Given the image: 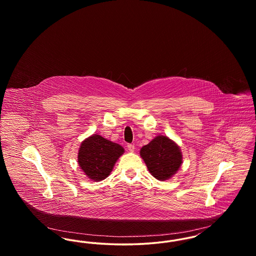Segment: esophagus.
Instances as JSON below:
<instances>
[{"instance_id":"34e87169","label":"esophagus","mask_w":256,"mask_h":256,"mask_svg":"<svg viewBox=\"0 0 256 256\" xmlns=\"http://www.w3.org/2000/svg\"><path fill=\"white\" fill-rule=\"evenodd\" d=\"M128 150L130 152H134V150H135V146L132 145V144H128Z\"/></svg>"}]
</instances>
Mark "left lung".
<instances>
[{
  "label": "left lung",
  "instance_id": "8db88e82",
  "mask_svg": "<svg viewBox=\"0 0 256 256\" xmlns=\"http://www.w3.org/2000/svg\"><path fill=\"white\" fill-rule=\"evenodd\" d=\"M148 172L158 180L172 178L182 163V154L174 141L160 135L152 140L140 150Z\"/></svg>",
  "mask_w": 256,
  "mask_h": 256
}]
</instances>
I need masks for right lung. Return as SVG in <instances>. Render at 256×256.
<instances>
[{
  "instance_id": "1",
  "label": "right lung",
  "mask_w": 256,
  "mask_h": 256,
  "mask_svg": "<svg viewBox=\"0 0 256 256\" xmlns=\"http://www.w3.org/2000/svg\"><path fill=\"white\" fill-rule=\"evenodd\" d=\"M122 154V146L94 134L82 143L78 160L88 178L100 182L110 176L117 159Z\"/></svg>"
}]
</instances>
